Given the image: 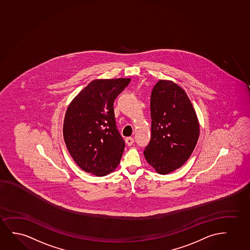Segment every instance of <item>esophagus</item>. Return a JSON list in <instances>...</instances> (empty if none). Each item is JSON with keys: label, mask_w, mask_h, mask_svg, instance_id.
<instances>
[{"label": "esophagus", "mask_w": 250, "mask_h": 250, "mask_svg": "<svg viewBox=\"0 0 250 250\" xmlns=\"http://www.w3.org/2000/svg\"><path fill=\"white\" fill-rule=\"evenodd\" d=\"M125 143L128 146H131L134 143V139L132 137H127L125 138Z\"/></svg>", "instance_id": "esophagus-1"}]
</instances>
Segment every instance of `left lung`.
<instances>
[{"label":"left lung","instance_id":"obj_1","mask_svg":"<svg viewBox=\"0 0 250 250\" xmlns=\"http://www.w3.org/2000/svg\"><path fill=\"white\" fill-rule=\"evenodd\" d=\"M151 140L144 150L147 163L160 175L179 169L198 143L200 126L185 91L173 81L160 80L151 94Z\"/></svg>","mask_w":250,"mask_h":250}]
</instances>
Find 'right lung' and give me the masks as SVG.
<instances>
[{
	"label": "right lung",
	"instance_id": "obj_1",
	"mask_svg": "<svg viewBox=\"0 0 250 250\" xmlns=\"http://www.w3.org/2000/svg\"><path fill=\"white\" fill-rule=\"evenodd\" d=\"M130 79H98L81 90L68 105L62 134L77 166L105 176L120 165L125 141L117 130L114 101Z\"/></svg>",
	"mask_w": 250,
	"mask_h": 250
}]
</instances>
